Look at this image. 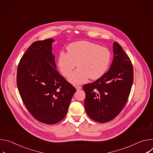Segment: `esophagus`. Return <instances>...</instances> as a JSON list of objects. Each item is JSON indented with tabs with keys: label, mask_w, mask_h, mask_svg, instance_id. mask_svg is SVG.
Wrapping results in <instances>:
<instances>
[{
	"label": "esophagus",
	"mask_w": 153,
	"mask_h": 153,
	"mask_svg": "<svg viewBox=\"0 0 153 153\" xmlns=\"http://www.w3.org/2000/svg\"><path fill=\"white\" fill-rule=\"evenodd\" d=\"M75 88H76V89L77 90H81V88H82V86H80V85H76V86H75Z\"/></svg>",
	"instance_id": "obj_1"
}]
</instances>
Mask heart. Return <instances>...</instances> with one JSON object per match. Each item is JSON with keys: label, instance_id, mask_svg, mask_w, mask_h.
I'll return each mask as SVG.
<instances>
[{"label": "heart", "instance_id": "heart-1", "mask_svg": "<svg viewBox=\"0 0 153 153\" xmlns=\"http://www.w3.org/2000/svg\"><path fill=\"white\" fill-rule=\"evenodd\" d=\"M67 50L68 53H60L57 66L65 77H68L78 63L79 68L68 77L73 84L83 83L88 78L99 79L106 73L111 62L110 50L93 42H74L68 46Z\"/></svg>", "mask_w": 153, "mask_h": 153}]
</instances>
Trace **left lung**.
<instances>
[{"label":"left lung","mask_w":153,"mask_h":153,"mask_svg":"<svg viewBox=\"0 0 153 153\" xmlns=\"http://www.w3.org/2000/svg\"><path fill=\"white\" fill-rule=\"evenodd\" d=\"M114 58L109 70L95 82L85 84V108L93 120L105 123L123 110L133 83V64L117 42L113 44Z\"/></svg>","instance_id":"8db88e82"}]
</instances>
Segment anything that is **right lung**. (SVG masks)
<instances>
[{"label": "right lung", "mask_w": 153, "mask_h": 153, "mask_svg": "<svg viewBox=\"0 0 153 153\" xmlns=\"http://www.w3.org/2000/svg\"><path fill=\"white\" fill-rule=\"evenodd\" d=\"M52 39L33 42L19 63L17 85L29 113L52 125L67 115L76 88L57 71Z\"/></svg>", "instance_id": "obj_1"}]
</instances>
